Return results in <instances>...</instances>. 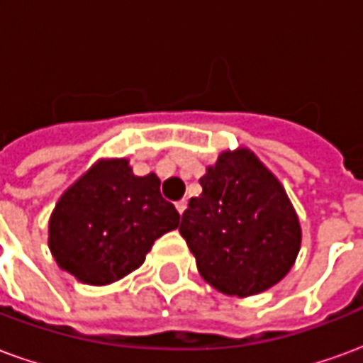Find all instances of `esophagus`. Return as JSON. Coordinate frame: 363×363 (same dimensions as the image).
I'll return each instance as SVG.
<instances>
[{
  "mask_svg": "<svg viewBox=\"0 0 363 363\" xmlns=\"http://www.w3.org/2000/svg\"><path fill=\"white\" fill-rule=\"evenodd\" d=\"M177 210H179V213H184V210H186V206H189V202H186V198H182V200H179L177 202Z\"/></svg>",
  "mask_w": 363,
  "mask_h": 363,
  "instance_id": "esophagus-1",
  "label": "esophagus"
}]
</instances>
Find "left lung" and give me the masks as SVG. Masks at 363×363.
<instances>
[{"mask_svg":"<svg viewBox=\"0 0 363 363\" xmlns=\"http://www.w3.org/2000/svg\"><path fill=\"white\" fill-rule=\"evenodd\" d=\"M179 225L198 272L228 296H255L289 272L301 245L296 210L249 150L225 151L200 179Z\"/></svg>","mask_w":363,"mask_h":363,"instance_id":"obj_1","label":"left lung"}]
</instances>
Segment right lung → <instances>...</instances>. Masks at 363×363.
Masks as SVG:
<instances>
[{"label": "right lung", "mask_w": 363, "mask_h": 363, "mask_svg": "<svg viewBox=\"0 0 363 363\" xmlns=\"http://www.w3.org/2000/svg\"><path fill=\"white\" fill-rule=\"evenodd\" d=\"M159 186L157 174L135 177L126 159L96 163L52 212L48 245L58 267L91 286L142 267L155 239L181 220Z\"/></svg>", "instance_id": "1"}]
</instances>
